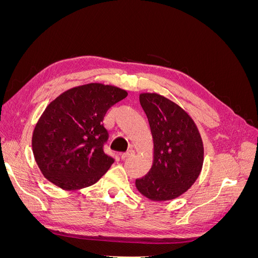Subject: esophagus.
<instances>
[{
	"label": "esophagus",
	"instance_id": "34e87169",
	"mask_svg": "<svg viewBox=\"0 0 258 258\" xmlns=\"http://www.w3.org/2000/svg\"><path fill=\"white\" fill-rule=\"evenodd\" d=\"M134 155H135V151L134 150H130V151H128V152H126V153L121 155V159L124 160V159H127V158H130Z\"/></svg>",
	"mask_w": 258,
	"mask_h": 258
}]
</instances>
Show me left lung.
Segmentation results:
<instances>
[{
	"label": "left lung",
	"instance_id": "obj_1",
	"mask_svg": "<svg viewBox=\"0 0 258 258\" xmlns=\"http://www.w3.org/2000/svg\"><path fill=\"white\" fill-rule=\"evenodd\" d=\"M154 140V162L136 186L153 201L181 196L198 178L204 163V144L197 126L182 107L157 93H142Z\"/></svg>",
	"mask_w": 258,
	"mask_h": 258
}]
</instances>
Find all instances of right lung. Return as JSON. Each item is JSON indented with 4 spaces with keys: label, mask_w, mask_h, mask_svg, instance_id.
I'll list each match as a JSON object with an SVG mask.
<instances>
[{
    "label": "right lung",
    "mask_w": 258,
    "mask_h": 258,
    "mask_svg": "<svg viewBox=\"0 0 258 258\" xmlns=\"http://www.w3.org/2000/svg\"><path fill=\"white\" fill-rule=\"evenodd\" d=\"M128 96L103 84L69 89L46 107L32 137L34 158L44 176L62 189L75 190L97 183L114 158L105 154L108 108Z\"/></svg>",
    "instance_id": "obj_1"
}]
</instances>
